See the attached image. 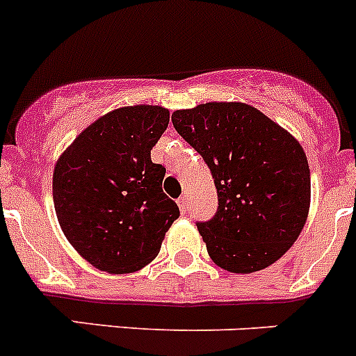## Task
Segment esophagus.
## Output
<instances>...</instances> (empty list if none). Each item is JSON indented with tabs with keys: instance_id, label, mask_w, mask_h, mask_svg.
Here are the masks:
<instances>
[{
	"instance_id": "obj_1",
	"label": "esophagus",
	"mask_w": 356,
	"mask_h": 356,
	"mask_svg": "<svg viewBox=\"0 0 356 356\" xmlns=\"http://www.w3.org/2000/svg\"><path fill=\"white\" fill-rule=\"evenodd\" d=\"M178 208H180V211H181V215H187V211H188V197H180L178 199Z\"/></svg>"
}]
</instances>
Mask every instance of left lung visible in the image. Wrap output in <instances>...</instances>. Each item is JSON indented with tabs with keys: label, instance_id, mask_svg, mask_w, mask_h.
Listing matches in <instances>:
<instances>
[{
	"label": "left lung",
	"instance_id": "1",
	"mask_svg": "<svg viewBox=\"0 0 356 356\" xmlns=\"http://www.w3.org/2000/svg\"><path fill=\"white\" fill-rule=\"evenodd\" d=\"M171 120L215 178L216 215L197 223L213 262L250 274L282 259L309 215V165L299 141L260 110L234 101L176 110Z\"/></svg>",
	"mask_w": 356,
	"mask_h": 356
}]
</instances>
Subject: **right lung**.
<instances>
[{"label": "right lung", "mask_w": 356, "mask_h": 356, "mask_svg": "<svg viewBox=\"0 0 356 356\" xmlns=\"http://www.w3.org/2000/svg\"><path fill=\"white\" fill-rule=\"evenodd\" d=\"M169 124L154 104L117 108L86 127L54 168V208L76 252L111 274L157 257L180 209L162 192L165 169L150 150Z\"/></svg>", "instance_id": "obj_1"}]
</instances>
